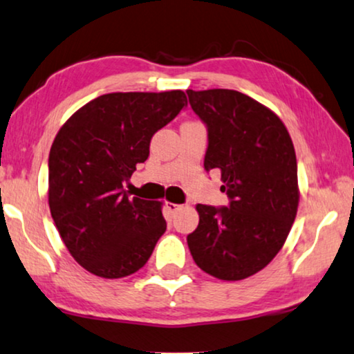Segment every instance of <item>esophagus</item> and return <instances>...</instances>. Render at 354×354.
Masks as SVG:
<instances>
[{"instance_id":"34e87169","label":"esophagus","mask_w":354,"mask_h":354,"mask_svg":"<svg viewBox=\"0 0 354 354\" xmlns=\"http://www.w3.org/2000/svg\"><path fill=\"white\" fill-rule=\"evenodd\" d=\"M167 208L170 210L171 213L173 212H178L179 208H181V205H178V203H171V202H167Z\"/></svg>"}]
</instances>
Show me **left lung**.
Here are the masks:
<instances>
[{
  "instance_id": "1",
  "label": "left lung",
  "mask_w": 354,
  "mask_h": 354,
  "mask_svg": "<svg viewBox=\"0 0 354 354\" xmlns=\"http://www.w3.org/2000/svg\"><path fill=\"white\" fill-rule=\"evenodd\" d=\"M207 127L203 167L221 173L225 207L198 203V226L187 245L202 271L241 281L281 250L298 207L297 157L276 113L234 89H187Z\"/></svg>"
}]
</instances>
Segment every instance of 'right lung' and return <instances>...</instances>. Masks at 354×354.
<instances>
[{"label": "right lung", "instance_id": "add662e5", "mask_svg": "<svg viewBox=\"0 0 354 354\" xmlns=\"http://www.w3.org/2000/svg\"><path fill=\"white\" fill-rule=\"evenodd\" d=\"M187 99L183 91L102 94L68 118L49 152V210L78 265L99 277L136 272L167 229L160 202L123 186L151 139Z\"/></svg>", "mask_w": 354, "mask_h": 354}]
</instances>
